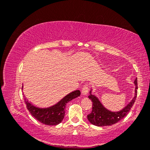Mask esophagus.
<instances>
[{
  "label": "esophagus",
  "mask_w": 150,
  "mask_h": 150,
  "mask_svg": "<svg viewBox=\"0 0 150 150\" xmlns=\"http://www.w3.org/2000/svg\"><path fill=\"white\" fill-rule=\"evenodd\" d=\"M88 91H89V88H88V85H85L82 88V94L83 96H86L87 94L88 93Z\"/></svg>",
  "instance_id": "obj_1"
}]
</instances>
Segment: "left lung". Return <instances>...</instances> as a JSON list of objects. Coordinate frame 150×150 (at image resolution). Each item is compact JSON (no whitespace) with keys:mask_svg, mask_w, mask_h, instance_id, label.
<instances>
[{"mask_svg":"<svg viewBox=\"0 0 150 150\" xmlns=\"http://www.w3.org/2000/svg\"><path fill=\"white\" fill-rule=\"evenodd\" d=\"M135 85V93L133 99L126 105L122 110L117 112H112L109 110L104 107L99 98L96 96L92 94V89L89 91V96L88 98L92 102V110L91 112L88 115V119L91 124L98 127L110 126L117 123L122 118H123L129 112L131 108L133 106L134 102L136 100L137 93V79L134 81Z\"/></svg>","mask_w":150,"mask_h":150,"instance_id":"obj_1","label":"left lung"}]
</instances>
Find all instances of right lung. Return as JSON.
<instances>
[{
    "instance_id": "obj_1",
    "label": "right lung",
    "mask_w": 150,
    "mask_h": 150,
    "mask_svg": "<svg viewBox=\"0 0 150 150\" xmlns=\"http://www.w3.org/2000/svg\"><path fill=\"white\" fill-rule=\"evenodd\" d=\"M80 94L81 92L79 90L73 91L65 96L57 104L47 108H40L35 106L32 102H29L26 98H25V102L27 108L35 119L46 125H57L61 123L63 120L67 104L71 100L79 97Z\"/></svg>"
}]
</instances>
